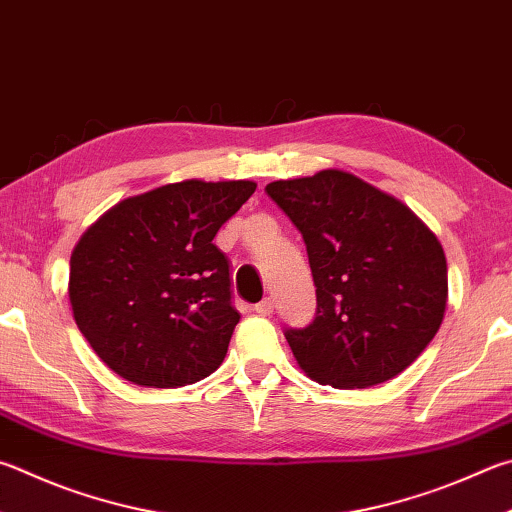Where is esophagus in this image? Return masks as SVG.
Returning a JSON list of instances; mask_svg holds the SVG:
<instances>
[{"label":"esophagus","instance_id":"esophagus-1","mask_svg":"<svg viewBox=\"0 0 512 512\" xmlns=\"http://www.w3.org/2000/svg\"><path fill=\"white\" fill-rule=\"evenodd\" d=\"M273 309H275V302H273V297H264L262 302L259 304H255V313H259V315H271L273 313Z\"/></svg>","mask_w":512,"mask_h":512}]
</instances>
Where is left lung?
Returning a JSON list of instances; mask_svg holds the SVG:
<instances>
[{
  "instance_id": "obj_1",
  "label": "left lung",
  "mask_w": 512,
  "mask_h": 512,
  "mask_svg": "<svg viewBox=\"0 0 512 512\" xmlns=\"http://www.w3.org/2000/svg\"><path fill=\"white\" fill-rule=\"evenodd\" d=\"M266 194L302 232L318 311L286 329L297 365L320 385L365 389L421 356L448 304V264L403 201L342 170L273 181Z\"/></svg>"
}]
</instances>
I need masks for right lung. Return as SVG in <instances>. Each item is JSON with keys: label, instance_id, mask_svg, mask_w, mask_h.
Returning a JSON list of instances; mask_svg holds the SVG:
<instances>
[{"label": "right lung", "instance_id": "add662e5", "mask_svg": "<svg viewBox=\"0 0 512 512\" xmlns=\"http://www.w3.org/2000/svg\"><path fill=\"white\" fill-rule=\"evenodd\" d=\"M253 181H181L107 210L71 253L69 300L105 365L141 387H183L226 358L239 322L212 244Z\"/></svg>", "mask_w": 512, "mask_h": 512}]
</instances>
